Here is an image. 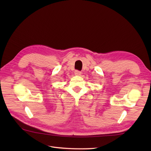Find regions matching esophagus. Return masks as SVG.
<instances>
[{"label":"esophagus","instance_id":"1","mask_svg":"<svg viewBox=\"0 0 151 151\" xmlns=\"http://www.w3.org/2000/svg\"><path fill=\"white\" fill-rule=\"evenodd\" d=\"M74 74L76 76H80L81 74V72L80 71H79V70H76L74 72Z\"/></svg>","mask_w":151,"mask_h":151}]
</instances>
